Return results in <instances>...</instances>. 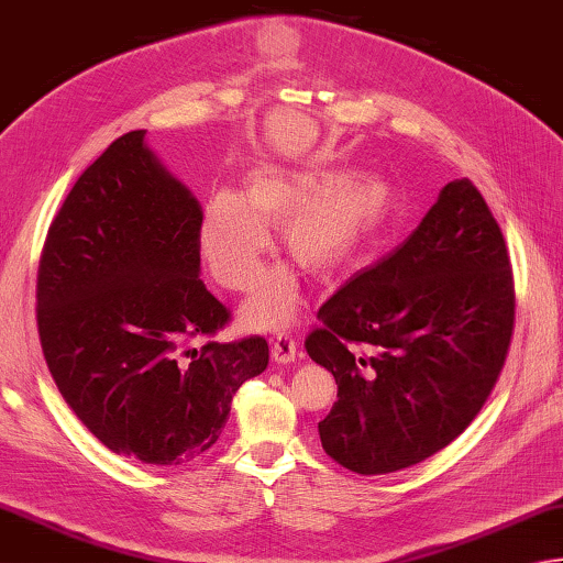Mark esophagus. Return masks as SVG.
Segmentation results:
<instances>
[{"label":"esophagus","instance_id":"34e87169","mask_svg":"<svg viewBox=\"0 0 563 563\" xmlns=\"http://www.w3.org/2000/svg\"><path fill=\"white\" fill-rule=\"evenodd\" d=\"M272 360L277 364H291L296 360V342L291 335L282 332L279 338H274L272 342Z\"/></svg>","mask_w":563,"mask_h":563}]
</instances>
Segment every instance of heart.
<instances>
[{
  "instance_id": "heart-1",
  "label": "heart",
  "mask_w": 563,
  "mask_h": 563,
  "mask_svg": "<svg viewBox=\"0 0 563 563\" xmlns=\"http://www.w3.org/2000/svg\"><path fill=\"white\" fill-rule=\"evenodd\" d=\"M391 209V191L376 177L340 179L335 172H255L240 197L213 191L199 223L201 257L228 291H245L260 277L269 247L267 228L282 225V245L298 267L328 277L360 250ZM296 282L269 272L243 306L252 328H279L296 311Z\"/></svg>"
}]
</instances>
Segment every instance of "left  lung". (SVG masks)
Returning <instances> with one entry per match:
<instances>
[{
	"instance_id": "8db88e82",
	"label": "left lung",
	"mask_w": 563,
	"mask_h": 563,
	"mask_svg": "<svg viewBox=\"0 0 563 563\" xmlns=\"http://www.w3.org/2000/svg\"><path fill=\"white\" fill-rule=\"evenodd\" d=\"M306 338L338 400L323 450L354 474L408 468L459 438L506 362L515 286L500 225L468 179L394 252L332 294Z\"/></svg>"
}]
</instances>
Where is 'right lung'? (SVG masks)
Instances as JSON below:
<instances>
[{
  "instance_id": "add662e5",
  "label": "right lung",
  "mask_w": 563,
  "mask_h": 563,
  "mask_svg": "<svg viewBox=\"0 0 563 563\" xmlns=\"http://www.w3.org/2000/svg\"><path fill=\"white\" fill-rule=\"evenodd\" d=\"M201 206L145 145L117 137L75 181L38 267V335L65 404L111 452L177 466L221 438L269 364L265 338L206 342L231 313L199 279Z\"/></svg>"
}]
</instances>
